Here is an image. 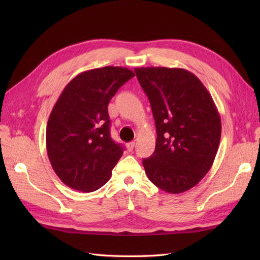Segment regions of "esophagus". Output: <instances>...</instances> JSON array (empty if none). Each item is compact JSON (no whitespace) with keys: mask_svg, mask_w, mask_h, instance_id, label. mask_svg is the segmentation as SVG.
I'll list each match as a JSON object with an SVG mask.
<instances>
[{"mask_svg":"<svg viewBox=\"0 0 260 260\" xmlns=\"http://www.w3.org/2000/svg\"><path fill=\"white\" fill-rule=\"evenodd\" d=\"M134 146H135V142H129V143H127V144H126L127 150H128L129 152L134 150Z\"/></svg>","mask_w":260,"mask_h":260,"instance_id":"esophagus-1","label":"esophagus"}]
</instances>
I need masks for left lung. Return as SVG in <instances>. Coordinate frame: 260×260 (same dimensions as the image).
<instances>
[{
  "instance_id": "8db88e82",
  "label": "left lung",
  "mask_w": 260,
  "mask_h": 260,
  "mask_svg": "<svg viewBox=\"0 0 260 260\" xmlns=\"http://www.w3.org/2000/svg\"><path fill=\"white\" fill-rule=\"evenodd\" d=\"M156 127L155 151L143 159L159 189L190 190L211 169L221 137V119L200 79L181 68H135Z\"/></svg>"
}]
</instances>
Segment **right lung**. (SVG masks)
I'll use <instances>...</instances> for the list:
<instances>
[{"mask_svg": "<svg viewBox=\"0 0 260 260\" xmlns=\"http://www.w3.org/2000/svg\"><path fill=\"white\" fill-rule=\"evenodd\" d=\"M134 76L113 66L87 70L59 96L47 124V152L53 171L71 189L98 190L123 155L124 147L110 137L108 104Z\"/></svg>", "mask_w": 260, "mask_h": 260, "instance_id": "obj_1", "label": "right lung"}]
</instances>
